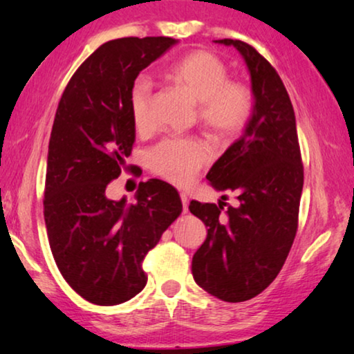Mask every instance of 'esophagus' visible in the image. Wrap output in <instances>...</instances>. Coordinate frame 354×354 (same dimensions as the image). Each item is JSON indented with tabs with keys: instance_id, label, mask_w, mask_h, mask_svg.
Masks as SVG:
<instances>
[{
	"instance_id": "34e87169",
	"label": "esophagus",
	"mask_w": 354,
	"mask_h": 354,
	"mask_svg": "<svg viewBox=\"0 0 354 354\" xmlns=\"http://www.w3.org/2000/svg\"><path fill=\"white\" fill-rule=\"evenodd\" d=\"M179 197H181V203H183V213H187L189 211V198L186 194H179Z\"/></svg>"
}]
</instances>
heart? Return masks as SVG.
Segmentation results:
<instances>
[{
	"mask_svg": "<svg viewBox=\"0 0 354 354\" xmlns=\"http://www.w3.org/2000/svg\"><path fill=\"white\" fill-rule=\"evenodd\" d=\"M163 76L197 103L200 124L214 140L236 138L254 114L251 87L230 81L225 63L208 50L189 52L173 62ZM151 97L152 86L147 79L138 77L131 84L129 108L140 133L151 129ZM208 160V147L192 138L165 140L149 154L151 170L176 186L191 184Z\"/></svg>",
	"mask_w": 354,
	"mask_h": 354,
	"instance_id": "b5f03b06",
	"label": "heart"
}]
</instances>
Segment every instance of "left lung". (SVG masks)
<instances>
[{"mask_svg": "<svg viewBox=\"0 0 354 354\" xmlns=\"http://www.w3.org/2000/svg\"><path fill=\"white\" fill-rule=\"evenodd\" d=\"M214 42L234 46L243 55L256 104L243 136L207 175L216 191L235 192L239 205L225 213L223 202L189 205L208 227L192 257V275L214 297L245 302L277 278L289 254L299 224L304 165L292 103L275 68L243 41Z\"/></svg>", "mask_w": 354, "mask_h": 354, "instance_id": "1", "label": "left lung"}]
</instances>
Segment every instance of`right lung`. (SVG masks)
<instances>
[{
    "mask_svg": "<svg viewBox=\"0 0 354 354\" xmlns=\"http://www.w3.org/2000/svg\"><path fill=\"white\" fill-rule=\"evenodd\" d=\"M165 36L104 42L77 68L57 108L47 154L44 221L66 283L88 302L118 305L146 286L143 261L183 211L160 179L140 183L136 202L109 200L135 143L129 93L140 71L176 44Z\"/></svg>",
    "mask_w": 354,
    "mask_h": 354,
    "instance_id": "right-lung-1",
    "label": "right lung"
}]
</instances>
